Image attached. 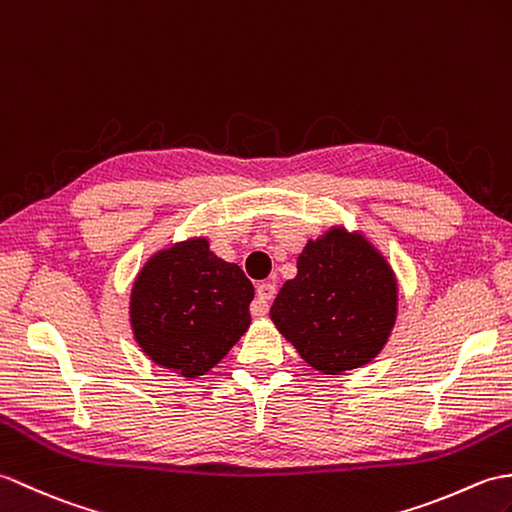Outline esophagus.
<instances>
[{
	"label": "esophagus",
	"mask_w": 512,
	"mask_h": 512,
	"mask_svg": "<svg viewBox=\"0 0 512 512\" xmlns=\"http://www.w3.org/2000/svg\"><path fill=\"white\" fill-rule=\"evenodd\" d=\"M276 295V285L274 282H260L256 287V298L249 306V311H252L254 317H263L269 311V300Z\"/></svg>",
	"instance_id": "1"
}]
</instances>
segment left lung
I'll use <instances>...</instances> for the list:
<instances>
[{
	"label": "left lung",
	"mask_w": 512,
	"mask_h": 512,
	"mask_svg": "<svg viewBox=\"0 0 512 512\" xmlns=\"http://www.w3.org/2000/svg\"><path fill=\"white\" fill-rule=\"evenodd\" d=\"M396 311L399 285L385 256L363 234L331 227L306 243L269 315L311 368L344 374L379 355Z\"/></svg>",
	"instance_id": "left-lung-1"
}]
</instances>
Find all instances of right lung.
Returning <instances> with one entry per match:
<instances>
[{
	"instance_id": "add662e5",
	"label": "right lung",
	"mask_w": 512,
	"mask_h": 512,
	"mask_svg": "<svg viewBox=\"0 0 512 512\" xmlns=\"http://www.w3.org/2000/svg\"><path fill=\"white\" fill-rule=\"evenodd\" d=\"M254 285L234 263L188 238L155 252L133 282L129 317L135 342L157 366L197 379L249 328Z\"/></svg>"
}]
</instances>
